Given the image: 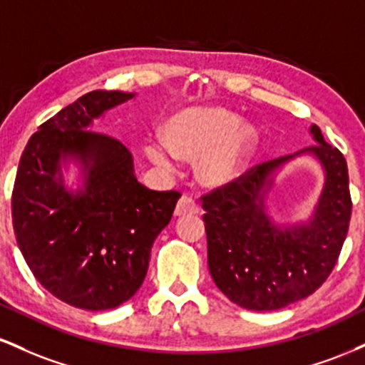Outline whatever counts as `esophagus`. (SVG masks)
<instances>
[{"instance_id":"34e87169","label":"esophagus","mask_w":365,"mask_h":365,"mask_svg":"<svg viewBox=\"0 0 365 365\" xmlns=\"http://www.w3.org/2000/svg\"><path fill=\"white\" fill-rule=\"evenodd\" d=\"M195 212H199V206H197L194 197L182 195V199H180L177 204V209H175V215L185 216V215H195Z\"/></svg>"}]
</instances>
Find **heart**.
I'll use <instances>...</instances> for the list:
<instances>
[{
    "mask_svg": "<svg viewBox=\"0 0 365 365\" xmlns=\"http://www.w3.org/2000/svg\"><path fill=\"white\" fill-rule=\"evenodd\" d=\"M168 140L150 139L145 153L150 161L173 170L177 156L195 159L204 185L223 187L242 173L257 145V132L238 123L235 113L223 108H192L180 111L166 125Z\"/></svg>",
    "mask_w": 365,
    "mask_h": 365,
    "instance_id": "obj_1",
    "label": "heart"
}]
</instances>
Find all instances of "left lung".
Listing matches in <instances>:
<instances>
[{
	"label": "left lung",
	"mask_w": 365,
	"mask_h": 365,
	"mask_svg": "<svg viewBox=\"0 0 365 365\" xmlns=\"http://www.w3.org/2000/svg\"><path fill=\"white\" fill-rule=\"evenodd\" d=\"M311 133L312 148L262 163L202 195L207 266L216 287L249 311H278L312 295L328 279L349 232L351 199L343 154ZM300 153H314L327 180L312 220L278 227L265 215L263 195L274 171Z\"/></svg>",
	"instance_id": "left-lung-1"
}]
</instances>
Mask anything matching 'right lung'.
<instances>
[{
    "mask_svg": "<svg viewBox=\"0 0 365 365\" xmlns=\"http://www.w3.org/2000/svg\"><path fill=\"white\" fill-rule=\"evenodd\" d=\"M135 94L92 91L44 121L20 158L11 217L22 255L49 293L73 307L106 311L135 295L150 249L180 192L149 190L120 140L89 130ZM83 165L84 185L66 191L61 163Z\"/></svg>",
    "mask_w": 365,
    "mask_h": 365,
    "instance_id": "1",
    "label": "right lung"
}]
</instances>
